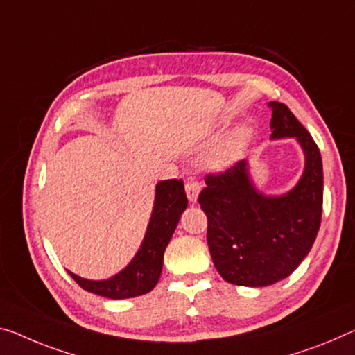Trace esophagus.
<instances>
[{
	"mask_svg": "<svg viewBox=\"0 0 355 355\" xmlns=\"http://www.w3.org/2000/svg\"><path fill=\"white\" fill-rule=\"evenodd\" d=\"M201 190V184L196 181L195 178H189L187 181H185V193H187V198L195 203L196 198H198V193Z\"/></svg>",
	"mask_w": 355,
	"mask_h": 355,
	"instance_id": "1",
	"label": "esophagus"
}]
</instances>
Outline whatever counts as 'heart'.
<instances>
[{"label": "heart", "instance_id": "obj_1", "mask_svg": "<svg viewBox=\"0 0 355 355\" xmlns=\"http://www.w3.org/2000/svg\"><path fill=\"white\" fill-rule=\"evenodd\" d=\"M238 152H239V143L236 139H233L219 147H216L214 150H211L208 157H206V160H208L209 165L214 168H225L236 160Z\"/></svg>", "mask_w": 355, "mask_h": 355}]
</instances>
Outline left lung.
<instances>
[{"instance_id":"left-lung-1","label":"left lung","mask_w":355,"mask_h":355,"mask_svg":"<svg viewBox=\"0 0 355 355\" xmlns=\"http://www.w3.org/2000/svg\"><path fill=\"white\" fill-rule=\"evenodd\" d=\"M271 107V139L295 138L304 171L291 192H259L241 160L208 174L198 203L208 217V246L219 275L230 284L263 287L284 279L309 254L320 227L324 198L322 157L308 130L286 105Z\"/></svg>"}]
</instances>
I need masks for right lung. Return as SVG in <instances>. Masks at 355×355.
Segmentation results:
<instances>
[{
  "label": "right lung",
  "mask_w": 355,
  "mask_h": 355,
  "mask_svg": "<svg viewBox=\"0 0 355 355\" xmlns=\"http://www.w3.org/2000/svg\"><path fill=\"white\" fill-rule=\"evenodd\" d=\"M187 208L182 179L160 181L155 187V201L138 254L125 270L105 281L84 279L74 272L69 276L87 292L96 295L122 300L150 292L160 279L163 254L170 243L181 214Z\"/></svg>",
  "instance_id": "right-lung-1"
}]
</instances>
